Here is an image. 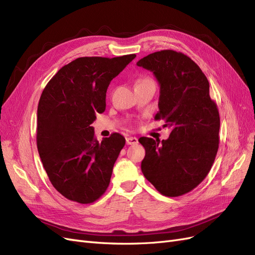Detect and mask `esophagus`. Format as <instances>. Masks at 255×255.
<instances>
[{
  "label": "esophagus",
  "instance_id": "esophagus-1",
  "mask_svg": "<svg viewBox=\"0 0 255 255\" xmlns=\"http://www.w3.org/2000/svg\"><path fill=\"white\" fill-rule=\"evenodd\" d=\"M127 144H136L138 142V139L136 137H127Z\"/></svg>",
  "mask_w": 255,
  "mask_h": 255
}]
</instances>
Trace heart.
<instances>
[{
    "label": "heart",
    "mask_w": 255,
    "mask_h": 255,
    "mask_svg": "<svg viewBox=\"0 0 255 255\" xmlns=\"http://www.w3.org/2000/svg\"><path fill=\"white\" fill-rule=\"evenodd\" d=\"M149 83H154V82L150 79H140L137 81L136 86H139V85H143V84H149Z\"/></svg>",
    "instance_id": "b5f03b06"
}]
</instances>
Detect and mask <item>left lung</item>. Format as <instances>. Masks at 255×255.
Listing matches in <instances>:
<instances>
[{"label": "left lung", "mask_w": 255, "mask_h": 255, "mask_svg": "<svg viewBox=\"0 0 255 255\" xmlns=\"http://www.w3.org/2000/svg\"><path fill=\"white\" fill-rule=\"evenodd\" d=\"M159 84L158 113L172 130L166 140L140 137L145 150L144 177L161 195L179 197L201 183L214 164L220 118L210 97V83L194 60L181 52L163 50L137 61Z\"/></svg>", "instance_id": "left-lung-1"}]
</instances>
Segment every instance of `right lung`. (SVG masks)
<instances>
[{
  "label": "right lung",
  "instance_id": "1",
  "mask_svg": "<svg viewBox=\"0 0 255 255\" xmlns=\"http://www.w3.org/2000/svg\"><path fill=\"white\" fill-rule=\"evenodd\" d=\"M135 57L76 58L59 69L42 91L38 152L54 188L71 201L92 203L109 187L126 139L113 133L99 142L91 123L105 111L111 81Z\"/></svg>",
  "mask_w": 255,
  "mask_h": 255
}]
</instances>
